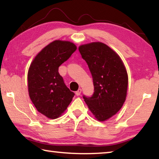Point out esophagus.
Here are the masks:
<instances>
[{
    "instance_id": "esophagus-1",
    "label": "esophagus",
    "mask_w": 159,
    "mask_h": 159,
    "mask_svg": "<svg viewBox=\"0 0 159 159\" xmlns=\"http://www.w3.org/2000/svg\"><path fill=\"white\" fill-rule=\"evenodd\" d=\"M81 92H82V90L80 89V88H79V90H78L76 92V95H77V96H79V95H80V93H81Z\"/></svg>"
}]
</instances>
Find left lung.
<instances>
[{
    "mask_svg": "<svg viewBox=\"0 0 159 159\" xmlns=\"http://www.w3.org/2000/svg\"><path fill=\"white\" fill-rule=\"evenodd\" d=\"M79 50L89 67L95 88L92 97L83 99L96 119L104 121L116 114L125 101L127 71L119 55L103 43L81 45Z\"/></svg>",
    "mask_w": 159,
    "mask_h": 159,
    "instance_id": "obj_1",
    "label": "left lung"
}]
</instances>
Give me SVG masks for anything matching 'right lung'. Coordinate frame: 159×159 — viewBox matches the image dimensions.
<instances>
[{
  "label": "right lung",
  "mask_w": 159,
  "mask_h": 159,
  "mask_svg": "<svg viewBox=\"0 0 159 159\" xmlns=\"http://www.w3.org/2000/svg\"><path fill=\"white\" fill-rule=\"evenodd\" d=\"M76 49L73 43L56 40L38 53L29 66V97L37 111L50 119L60 117L74 96L58 69Z\"/></svg>",
  "instance_id": "add662e5"
}]
</instances>
